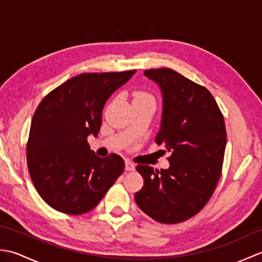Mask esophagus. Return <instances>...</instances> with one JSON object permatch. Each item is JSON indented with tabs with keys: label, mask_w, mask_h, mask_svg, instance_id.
<instances>
[{
	"label": "esophagus",
	"mask_w": 262,
	"mask_h": 262,
	"mask_svg": "<svg viewBox=\"0 0 262 262\" xmlns=\"http://www.w3.org/2000/svg\"><path fill=\"white\" fill-rule=\"evenodd\" d=\"M125 169H126V171H134L135 170V165H134V163L129 162V161H126Z\"/></svg>",
	"instance_id": "obj_1"
}]
</instances>
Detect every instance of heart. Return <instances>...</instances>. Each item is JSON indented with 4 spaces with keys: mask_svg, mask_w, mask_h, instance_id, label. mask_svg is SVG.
<instances>
[{
    "mask_svg": "<svg viewBox=\"0 0 262 262\" xmlns=\"http://www.w3.org/2000/svg\"><path fill=\"white\" fill-rule=\"evenodd\" d=\"M133 97H134V101H140V100H147V99H152L151 94H148L144 91L141 90H137L133 94Z\"/></svg>",
    "mask_w": 262,
    "mask_h": 262,
    "instance_id": "obj_1",
    "label": "heart"
}]
</instances>
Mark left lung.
<instances>
[{
	"label": "left lung",
	"instance_id": "left-lung-1",
	"mask_svg": "<svg viewBox=\"0 0 262 262\" xmlns=\"http://www.w3.org/2000/svg\"><path fill=\"white\" fill-rule=\"evenodd\" d=\"M163 96L161 127L155 137L171 152L170 168L137 165L144 186L135 202L162 224L191 219L204 208L220 180L226 146L223 114L203 85L171 69L144 72Z\"/></svg>",
	"mask_w": 262,
	"mask_h": 262
}]
</instances>
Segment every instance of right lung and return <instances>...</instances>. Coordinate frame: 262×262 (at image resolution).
<instances>
[{"label": "right lung", "instance_id": "1", "mask_svg": "<svg viewBox=\"0 0 262 262\" xmlns=\"http://www.w3.org/2000/svg\"><path fill=\"white\" fill-rule=\"evenodd\" d=\"M135 70L83 73L41 100L27 143L28 170L40 197L60 213L93 209L122 173L119 155L99 158L88 143L98 135L104 103Z\"/></svg>", "mask_w": 262, "mask_h": 262}]
</instances>
